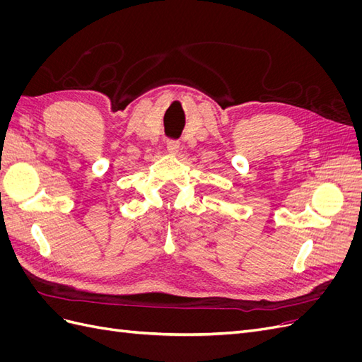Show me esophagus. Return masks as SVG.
Returning a JSON list of instances; mask_svg holds the SVG:
<instances>
[{
	"label": "esophagus",
	"instance_id": "obj_1",
	"mask_svg": "<svg viewBox=\"0 0 362 362\" xmlns=\"http://www.w3.org/2000/svg\"><path fill=\"white\" fill-rule=\"evenodd\" d=\"M168 152H169V156H172V157H177L178 154H180V144L178 141H168Z\"/></svg>",
	"mask_w": 362,
	"mask_h": 362
}]
</instances>
